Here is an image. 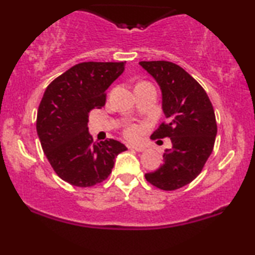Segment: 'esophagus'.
I'll return each instance as SVG.
<instances>
[{
	"label": "esophagus",
	"mask_w": 255,
	"mask_h": 255,
	"mask_svg": "<svg viewBox=\"0 0 255 255\" xmlns=\"http://www.w3.org/2000/svg\"><path fill=\"white\" fill-rule=\"evenodd\" d=\"M128 148L134 149V151H137V152H144L146 149L145 146H141V145H130L128 146Z\"/></svg>",
	"instance_id": "34e87169"
}]
</instances>
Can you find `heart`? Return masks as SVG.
Here are the masks:
<instances>
[{"label": "heart", "mask_w": 255, "mask_h": 255, "mask_svg": "<svg viewBox=\"0 0 255 255\" xmlns=\"http://www.w3.org/2000/svg\"><path fill=\"white\" fill-rule=\"evenodd\" d=\"M124 134H125V137H127L128 139H130V140H137V139L140 138L141 128L137 124H131V125H128V127L125 128Z\"/></svg>", "instance_id": "1"}]
</instances>
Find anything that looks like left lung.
<instances>
[{
    "label": "left lung",
    "instance_id": "obj_1",
    "mask_svg": "<svg viewBox=\"0 0 255 255\" xmlns=\"http://www.w3.org/2000/svg\"><path fill=\"white\" fill-rule=\"evenodd\" d=\"M159 83L167 122L152 139L168 137L172 149L163 153V163L145 179L162 190H176L197 177L214 149L217 123L208 94L193 76L170 61H140Z\"/></svg>",
    "mask_w": 255,
    "mask_h": 255
}]
</instances>
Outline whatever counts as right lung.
<instances>
[{
  "mask_svg": "<svg viewBox=\"0 0 255 255\" xmlns=\"http://www.w3.org/2000/svg\"><path fill=\"white\" fill-rule=\"evenodd\" d=\"M124 62H81L54 79L38 108L37 133L57 175L76 187H93L110 175L124 144L94 141L90 110L104 107L106 90L124 72Z\"/></svg>",
  "mask_w": 255,
  "mask_h": 255,
  "instance_id": "add662e5",
  "label": "right lung"
}]
</instances>
